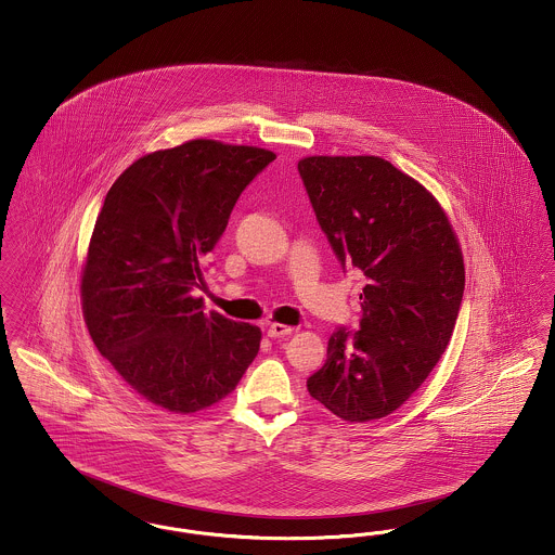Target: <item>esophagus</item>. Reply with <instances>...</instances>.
<instances>
[{
  "label": "esophagus",
  "instance_id": "34e87169",
  "mask_svg": "<svg viewBox=\"0 0 555 555\" xmlns=\"http://www.w3.org/2000/svg\"><path fill=\"white\" fill-rule=\"evenodd\" d=\"M291 333H293V328L287 326V324H279V322H272V324L268 326V337H272V339L289 337Z\"/></svg>",
  "mask_w": 555,
  "mask_h": 555
}]
</instances>
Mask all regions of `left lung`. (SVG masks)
<instances>
[{
	"instance_id": "obj_1",
	"label": "left lung",
	"mask_w": 555,
	"mask_h": 555,
	"mask_svg": "<svg viewBox=\"0 0 555 555\" xmlns=\"http://www.w3.org/2000/svg\"><path fill=\"white\" fill-rule=\"evenodd\" d=\"M297 170L337 260L369 279L360 331L331 335L308 391L347 423L383 418L423 385L451 339L464 295L457 238L437 199L387 159L312 156Z\"/></svg>"
}]
</instances>
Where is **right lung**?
Masks as SVG:
<instances>
[{"mask_svg":"<svg viewBox=\"0 0 555 555\" xmlns=\"http://www.w3.org/2000/svg\"><path fill=\"white\" fill-rule=\"evenodd\" d=\"M272 152L195 139L137 159L109 186L82 270V314L100 353L172 414L229 396L262 333L211 310L202 260Z\"/></svg>","mask_w":555,"mask_h":555,"instance_id":"add662e5","label":"right lung"}]
</instances>
